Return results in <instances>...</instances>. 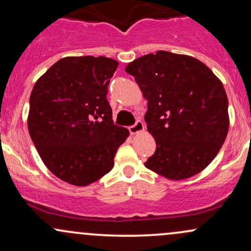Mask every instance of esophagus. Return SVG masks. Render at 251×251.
Instances as JSON below:
<instances>
[{"instance_id": "34e87169", "label": "esophagus", "mask_w": 251, "mask_h": 251, "mask_svg": "<svg viewBox=\"0 0 251 251\" xmlns=\"http://www.w3.org/2000/svg\"><path fill=\"white\" fill-rule=\"evenodd\" d=\"M128 129H129V132H131L132 134H135V133H138V132L143 131V129H144V124H143L142 120H137V122H135L133 125L129 126Z\"/></svg>"}]
</instances>
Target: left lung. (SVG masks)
<instances>
[{
    "mask_svg": "<svg viewBox=\"0 0 251 251\" xmlns=\"http://www.w3.org/2000/svg\"><path fill=\"white\" fill-rule=\"evenodd\" d=\"M126 72L148 99L145 122L157 148L146 168L176 180L205 169L229 129L220 80L200 60L165 50L138 57Z\"/></svg>",
    "mask_w": 251,
    "mask_h": 251,
    "instance_id": "obj_1",
    "label": "left lung"
}]
</instances>
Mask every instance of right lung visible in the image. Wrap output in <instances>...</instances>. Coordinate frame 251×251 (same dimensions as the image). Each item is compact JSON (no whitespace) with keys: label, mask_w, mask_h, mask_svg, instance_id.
I'll use <instances>...</instances> for the list:
<instances>
[{"label":"right lung","mask_w":251,"mask_h":251,"mask_svg":"<svg viewBox=\"0 0 251 251\" xmlns=\"http://www.w3.org/2000/svg\"><path fill=\"white\" fill-rule=\"evenodd\" d=\"M118 65L105 56L63 57L31 91V140L50 172L73 185H88L108 174L128 135L112 120L107 100Z\"/></svg>","instance_id":"obj_1"}]
</instances>
